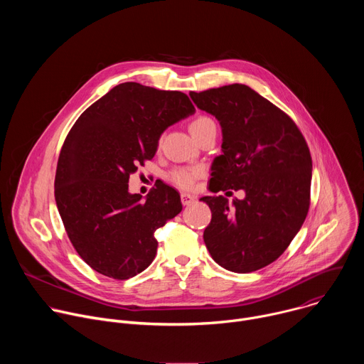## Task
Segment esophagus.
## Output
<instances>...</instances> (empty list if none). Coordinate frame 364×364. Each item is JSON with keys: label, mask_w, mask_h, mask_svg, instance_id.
Returning a JSON list of instances; mask_svg holds the SVG:
<instances>
[{"label": "esophagus", "mask_w": 364, "mask_h": 364, "mask_svg": "<svg viewBox=\"0 0 364 364\" xmlns=\"http://www.w3.org/2000/svg\"><path fill=\"white\" fill-rule=\"evenodd\" d=\"M194 200H196L194 196H191L188 193H181V203H183V205H190L191 203H194Z\"/></svg>", "instance_id": "obj_1"}]
</instances>
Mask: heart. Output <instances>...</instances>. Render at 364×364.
I'll use <instances>...</instances> for the list:
<instances>
[{"instance_id":"obj_1","label":"heart","mask_w":364,"mask_h":364,"mask_svg":"<svg viewBox=\"0 0 364 364\" xmlns=\"http://www.w3.org/2000/svg\"><path fill=\"white\" fill-rule=\"evenodd\" d=\"M213 124L215 122L210 118L198 117L190 124V131L194 136L198 132H201L204 128H207L209 125H213ZM201 174H203V170L198 168V167H177L168 174V178L177 187L184 188V190H190V188L194 187L196 181L201 177Z\"/></svg>"}]
</instances>
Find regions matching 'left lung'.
<instances>
[{
  "mask_svg": "<svg viewBox=\"0 0 364 364\" xmlns=\"http://www.w3.org/2000/svg\"><path fill=\"white\" fill-rule=\"evenodd\" d=\"M190 97L222 127L223 154L213 163L210 191H245L232 204L223 196L200 198L212 210L205 247L228 271L261 269L284 253L306 218L313 174L308 145L285 112L246 85L190 92Z\"/></svg>",
  "mask_w": 364,
  "mask_h": 364,
  "instance_id": "8db88e82",
  "label": "left lung"
}]
</instances>
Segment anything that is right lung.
<instances>
[{
	"mask_svg": "<svg viewBox=\"0 0 364 364\" xmlns=\"http://www.w3.org/2000/svg\"><path fill=\"white\" fill-rule=\"evenodd\" d=\"M194 112L183 92L127 82L72 127L59 155L55 197L73 247L96 272L124 281L154 261V232L181 212L180 194L161 183L141 201L128 191L129 176L154 157L168 127Z\"/></svg>",
	"mask_w": 364,
	"mask_h": 364,
	"instance_id": "right-lung-1",
	"label": "right lung"
}]
</instances>
